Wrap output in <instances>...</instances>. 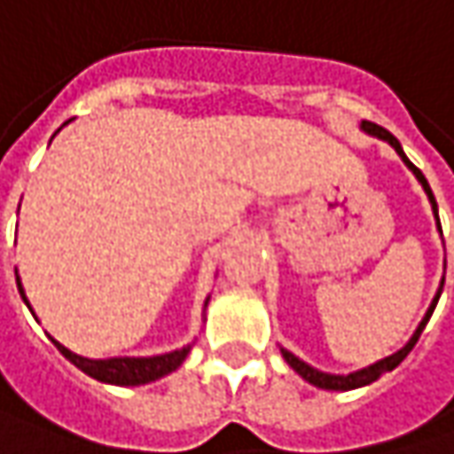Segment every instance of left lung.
<instances>
[{"label":"left lung","instance_id":"left-lung-1","mask_svg":"<svg viewBox=\"0 0 454 454\" xmlns=\"http://www.w3.org/2000/svg\"><path fill=\"white\" fill-rule=\"evenodd\" d=\"M362 129L367 131V134H372V137H377V139H382V142H387V145L393 146L398 154H401V160L405 162V168L416 176V180L421 183V188L427 191V196H429V201H432V209H434V219H437L439 224V216H437V201H434V193H432V188H429V183H427V178H424V173L408 160L403 154V146H401V142L390 134V131H385L382 126H377V123H372V121H362ZM439 232H442V227H439ZM444 284V281H442ZM439 294H442V286H439L437 297H434V302L429 305V309H427V315H424V320L419 323V328H416V333L411 336V340L405 343L401 351H395V354H390V356H385V359H380V362H374V364H370V367H364V370H359V372H351V374H328V372H320V370H315V367H309L308 362H302L300 356H294L292 351H286V348H281V356L286 359V364L294 370V372L300 374L302 380H308L309 385H315V387H323V390H354V387H362V385H370V382H374L377 377L382 372H390V370H395L401 362H403L405 356L411 354V348L416 346V340H419V336H421V331L427 328V323H429V317H432V312H434V308H437L439 302Z\"/></svg>","mask_w":454,"mask_h":454}]
</instances>
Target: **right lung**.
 <instances>
[{
    "instance_id": "right-lung-1",
    "label": "right lung",
    "mask_w": 454,
    "mask_h": 454,
    "mask_svg": "<svg viewBox=\"0 0 454 454\" xmlns=\"http://www.w3.org/2000/svg\"><path fill=\"white\" fill-rule=\"evenodd\" d=\"M17 289L27 305V297L22 292V284L17 278ZM209 302V300H207ZM30 308V305H27ZM33 312V309H30ZM53 340V339H51ZM56 348L74 364L80 367L82 372L100 380V382H111V385H146V382H154L165 374L176 372L180 364L185 362L191 346H183L178 351H170V354H160V356H114V359H87L80 356L74 351H69L67 346H61L59 340H53Z\"/></svg>"
}]
</instances>
